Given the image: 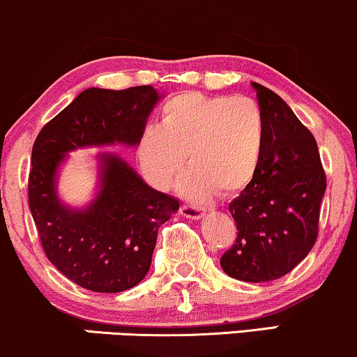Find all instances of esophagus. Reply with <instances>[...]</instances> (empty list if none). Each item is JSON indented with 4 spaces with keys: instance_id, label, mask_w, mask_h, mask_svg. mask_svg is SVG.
Segmentation results:
<instances>
[{
    "instance_id": "obj_1",
    "label": "esophagus",
    "mask_w": 357,
    "mask_h": 357,
    "mask_svg": "<svg viewBox=\"0 0 357 357\" xmlns=\"http://www.w3.org/2000/svg\"><path fill=\"white\" fill-rule=\"evenodd\" d=\"M180 213H182L185 218L200 220L202 217H204L205 212L202 208H197V206H193V205H182L180 206Z\"/></svg>"
}]
</instances>
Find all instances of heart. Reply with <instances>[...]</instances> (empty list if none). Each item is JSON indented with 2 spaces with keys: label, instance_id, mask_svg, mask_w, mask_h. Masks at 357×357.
<instances>
[{
  "label": "heart",
  "instance_id": "1",
  "mask_svg": "<svg viewBox=\"0 0 357 357\" xmlns=\"http://www.w3.org/2000/svg\"><path fill=\"white\" fill-rule=\"evenodd\" d=\"M265 147V119L248 98L182 92L160 109L158 126L139 135L137 160L153 187L170 188L183 162L180 192L205 200L220 190L231 195L257 174Z\"/></svg>",
  "mask_w": 357,
  "mask_h": 357
}]
</instances>
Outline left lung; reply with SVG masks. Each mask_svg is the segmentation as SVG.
I'll list each match as a JSON object with an SVG mask.
<instances>
[{"label":"left lung","instance_id":"left-lung-1","mask_svg":"<svg viewBox=\"0 0 357 357\" xmlns=\"http://www.w3.org/2000/svg\"><path fill=\"white\" fill-rule=\"evenodd\" d=\"M265 119V147L258 170L228 205L236 223L235 243L222 270L246 283L278 280L311 252L326 192L318 144L288 104L252 82Z\"/></svg>","mask_w":357,"mask_h":357}]
</instances>
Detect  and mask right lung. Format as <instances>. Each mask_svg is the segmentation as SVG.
<instances>
[{
	"mask_svg": "<svg viewBox=\"0 0 357 357\" xmlns=\"http://www.w3.org/2000/svg\"><path fill=\"white\" fill-rule=\"evenodd\" d=\"M164 98L152 86L89 87L43 127L33 145L29 210L46 257L74 283L121 293L145 278L157 231L178 200L152 188L116 152L96 153V188L84 205L61 199L59 175L77 149L137 147L152 109Z\"/></svg>",
	"mask_w": 357,
	"mask_h": 357,
	"instance_id": "obj_1",
	"label": "right lung"
}]
</instances>
